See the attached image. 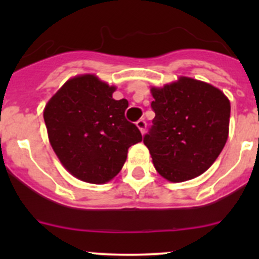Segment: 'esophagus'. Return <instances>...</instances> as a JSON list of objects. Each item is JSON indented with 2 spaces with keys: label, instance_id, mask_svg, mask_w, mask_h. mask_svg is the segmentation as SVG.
Returning <instances> with one entry per match:
<instances>
[{
  "label": "esophagus",
  "instance_id": "1",
  "mask_svg": "<svg viewBox=\"0 0 259 259\" xmlns=\"http://www.w3.org/2000/svg\"><path fill=\"white\" fill-rule=\"evenodd\" d=\"M137 126L139 127V130L142 132V134H144L145 129H146V121L144 119H140L137 121Z\"/></svg>",
  "mask_w": 259,
  "mask_h": 259
}]
</instances>
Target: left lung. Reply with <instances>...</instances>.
<instances>
[{"label": "left lung", "instance_id": "1", "mask_svg": "<svg viewBox=\"0 0 259 259\" xmlns=\"http://www.w3.org/2000/svg\"><path fill=\"white\" fill-rule=\"evenodd\" d=\"M151 94L155 117L144 144L156 171L173 183L203 174L228 139V98L209 83L184 76L151 88Z\"/></svg>", "mask_w": 259, "mask_h": 259}]
</instances>
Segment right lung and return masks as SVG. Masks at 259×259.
I'll return each instance as SVG.
<instances>
[{
  "mask_svg": "<svg viewBox=\"0 0 259 259\" xmlns=\"http://www.w3.org/2000/svg\"><path fill=\"white\" fill-rule=\"evenodd\" d=\"M115 86L95 75L75 76L50 99L44 110L52 149L77 179L109 182L121 170L127 149L142 142L137 125L125 117L126 99L115 100Z\"/></svg>",
  "mask_w": 259,
  "mask_h": 259,
  "instance_id": "right-lung-1",
  "label": "right lung"
}]
</instances>
